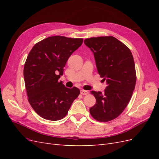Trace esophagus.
<instances>
[{"label": "esophagus", "instance_id": "esophagus-1", "mask_svg": "<svg viewBox=\"0 0 159 159\" xmlns=\"http://www.w3.org/2000/svg\"><path fill=\"white\" fill-rule=\"evenodd\" d=\"M89 93V92L88 91H86V90H84V89H82V90H81V95H88Z\"/></svg>", "mask_w": 159, "mask_h": 159}]
</instances>
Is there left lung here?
<instances>
[{"instance_id":"obj_1","label":"left lung","mask_w":159,"mask_h":159,"mask_svg":"<svg viewBox=\"0 0 159 159\" xmlns=\"http://www.w3.org/2000/svg\"><path fill=\"white\" fill-rule=\"evenodd\" d=\"M84 43L93 52L98 73L107 82L103 93L91 91L96 103L90 114L99 122L111 121L126 108L135 87L133 56L127 46L111 36L87 38Z\"/></svg>"}]
</instances>
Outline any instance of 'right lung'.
<instances>
[{"mask_svg": "<svg viewBox=\"0 0 159 159\" xmlns=\"http://www.w3.org/2000/svg\"><path fill=\"white\" fill-rule=\"evenodd\" d=\"M83 38L50 36L33 46L24 66L28 100L35 112L50 121L68 113L80 91L66 88L58 79L69 57L82 44Z\"/></svg>", "mask_w": 159, "mask_h": 159, "instance_id": "add662e5", "label": "right lung"}]
</instances>
